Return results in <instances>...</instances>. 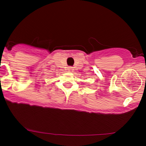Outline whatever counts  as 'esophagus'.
<instances>
[{
    "mask_svg": "<svg viewBox=\"0 0 146 146\" xmlns=\"http://www.w3.org/2000/svg\"><path fill=\"white\" fill-rule=\"evenodd\" d=\"M68 70L69 72H73L74 69H73V67H70H70L68 68Z\"/></svg>",
    "mask_w": 146,
    "mask_h": 146,
    "instance_id": "obj_1",
    "label": "esophagus"
}]
</instances>
